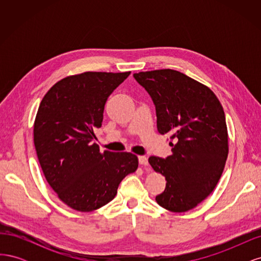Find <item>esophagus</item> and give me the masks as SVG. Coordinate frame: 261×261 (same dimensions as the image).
<instances>
[{
    "label": "esophagus",
    "mask_w": 261,
    "mask_h": 261,
    "mask_svg": "<svg viewBox=\"0 0 261 261\" xmlns=\"http://www.w3.org/2000/svg\"><path fill=\"white\" fill-rule=\"evenodd\" d=\"M138 161H139V164L143 165V167H147V165H148V159L145 155L138 156Z\"/></svg>",
    "instance_id": "34e87169"
}]
</instances>
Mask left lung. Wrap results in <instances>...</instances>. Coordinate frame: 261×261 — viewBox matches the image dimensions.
<instances>
[{"label":"left lung","instance_id":"obj_1","mask_svg":"<svg viewBox=\"0 0 261 261\" xmlns=\"http://www.w3.org/2000/svg\"><path fill=\"white\" fill-rule=\"evenodd\" d=\"M134 77L155 106L158 132L171 135L172 154L148 160L167 180L155 200L169 211L186 212L212 193L224 170L228 143L223 108L207 86L177 70Z\"/></svg>","mask_w":261,"mask_h":261}]
</instances>
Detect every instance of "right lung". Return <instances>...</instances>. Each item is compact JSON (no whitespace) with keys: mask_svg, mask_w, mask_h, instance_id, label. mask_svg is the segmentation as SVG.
Masks as SVG:
<instances>
[{"mask_svg":"<svg viewBox=\"0 0 261 261\" xmlns=\"http://www.w3.org/2000/svg\"><path fill=\"white\" fill-rule=\"evenodd\" d=\"M130 72H85L63 78L45 93L34 125V143L46 181L74 210L89 212L111 201L122 179L138 168L130 152L100 151L106 102Z\"/></svg>","mask_w":261,"mask_h":261,"instance_id":"1","label":"right lung"}]
</instances>
